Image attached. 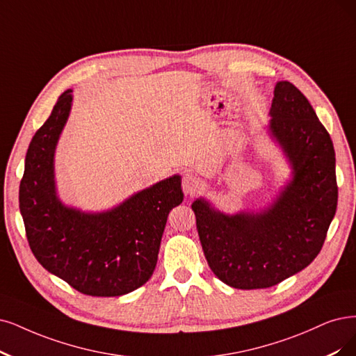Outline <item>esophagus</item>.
I'll list each match as a JSON object with an SVG mask.
<instances>
[{
	"instance_id": "esophagus-1",
	"label": "esophagus",
	"mask_w": 356,
	"mask_h": 356,
	"mask_svg": "<svg viewBox=\"0 0 356 356\" xmlns=\"http://www.w3.org/2000/svg\"><path fill=\"white\" fill-rule=\"evenodd\" d=\"M181 188H183V192H185L186 195H195L196 192H200L201 181L193 175H185L181 179Z\"/></svg>"
}]
</instances>
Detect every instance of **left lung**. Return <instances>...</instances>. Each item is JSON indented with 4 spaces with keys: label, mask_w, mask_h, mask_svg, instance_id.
Wrapping results in <instances>:
<instances>
[{
    "label": "left lung",
    "mask_w": 356,
    "mask_h": 356,
    "mask_svg": "<svg viewBox=\"0 0 356 356\" xmlns=\"http://www.w3.org/2000/svg\"><path fill=\"white\" fill-rule=\"evenodd\" d=\"M270 129L295 176L259 214L225 216L192 204L209 268L234 289H266L308 267L321 251L337 208L336 156L330 135L291 82L274 88Z\"/></svg>",
    "instance_id": "1"
}]
</instances>
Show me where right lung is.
I'll use <instances>...</instances> for the list:
<instances>
[{
  "label": "right lung",
  "instance_id": "1",
  "mask_svg": "<svg viewBox=\"0 0 356 356\" xmlns=\"http://www.w3.org/2000/svg\"><path fill=\"white\" fill-rule=\"evenodd\" d=\"M72 105L65 90L26 154L19 202L26 238L45 270L89 296H120L155 270L168 213L183 201L180 177L145 189L104 214L65 208L56 196L52 158Z\"/></svg>",
  "mask_w": 356,
  "mask_h": 356
}]
</instances>
